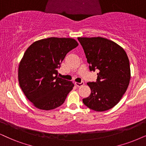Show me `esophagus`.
Returning <instances> with one entry per match:
<instances>
[{
    "mask_svg": "<svg viewBox=\"0 0 146 146\" xmlns=\"http://www.w3.org/2000/svg\"><path fill=\"white\" fill-rule=\"evenodd\" d=\"M75 84L76 85V86H77V87H81V86H84V82H82L81 83L75 82Z\"/></svg>",
    "mask_w": 146,
    "mask_h": 146,
    "instance_id": "esophagus-1",
    "label": "esophagus"
}]
</instances>
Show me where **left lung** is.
<instances>
[{
    "label": "left lung",
    "instance_id": "1",
    "mask_svg": "<svg viewBox=\"0 0 146 146\" xmlns=\"http://www.w3.org/2000/svg\"><path fill=\"white\" fill-rule=\"evenodd\" d=\"M90 71L98 70L96 82H88L92 93L83 99L90 109L106 111L117 105L127 91L131 78L129 60L122 47L101 37L77 38Z\"/></svg>",
    "mask_w": 146,
    "mask_h": 146
}]
</instances>
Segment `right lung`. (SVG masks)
Listing matches in <instances>:
<instances>
[{
    "label": "right lung",
    "instance_id": "add662e5",
    "mask_svg": "<svg viewBox=\"0 0 146 146\" xmlns=\"http://www.w3.org/2000/svg\"><path fill=\"white\" fill-rule=\"evenodd\" d=\"M77 46L73 38L52 37L34 42L24 53L18 70L19 86L36 108L49 110L64 103L74 84L58 77V69Z\"/></svg>",
    "mask_w": 146,
    "mask_h": 146
}]
</instances>
